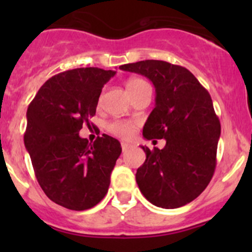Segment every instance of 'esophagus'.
<instances>
[{
	"mask_svg": "<svg viewBox=\"0 0 252 252\" xmlns=\"http://www.w3.org/2000/svg\"><path fill=\"white\" fill-rule=\"evenodd\" d=\"M121 148H122V151H126L128 148H130V145H128L127 142H121Z\"/></svg>",
	"mask_w": 252,
	"mask_h": 252,
	"instance_id": "34e87169",
	"label": "esophagus"
}]
</instances>
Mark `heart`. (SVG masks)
Wrapping results in <instances>:
<instances>
[{"mask_svg": "<svg viewBox=\"0 0 252 252\" xmlns=\"http://www.w3.org/2000/svg\"><path fill=\"white\" fill-rule=\"evenodd\" d=\"M144 83H145V82L142 81V79H139V78H131V79L127 81V83H126V88H127V91H131ZM107 128H108V131H110L111 133H113V135L120 137H130L133 132V125L126 121L110 122L108 126H107Z\"/></svg>", "mask_w": 252, "mask_h": 252, "instance_id": "b5f03b06", "label": "heart"}]
</instances>
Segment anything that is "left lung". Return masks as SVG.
Listing matches in <instances>:
<instances>
[{"instance_id":"1","label":"left lung","mask_w":252,"mask_h":252,"mask_svg":"<svg viewBox=\"0 0 252 252\" xmlns=\"http://www.w3.org/2000/svg\"><path fill=\"white\" fill-rule=\"evenodd\" d=\"M120 69L153 82L155 107L142 135L146 140L166 141L164 149L141 146L146 160L136 171L140 190L161 208L190 203L212 179L221 135L208 91L188 69L162 60H142Z\"/></svg>"}]
</instances>
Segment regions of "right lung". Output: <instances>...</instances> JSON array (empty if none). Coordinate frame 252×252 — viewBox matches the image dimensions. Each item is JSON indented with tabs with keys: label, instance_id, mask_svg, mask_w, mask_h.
I'll use <instances>...</instances> for the list:
<instances>
[{
	"label": "right lung",
	"instance_id": "obj_1",
	"mask_svg": "<svg viewBox=\"0 0 252 252\" xmlns=\"http://www.w3.org/2000/svg\"><path fill=\"white\" fill-rule=\"evenodd\" d=\"M115 74L101 68L59 73L29 104L24 142L36 179L51 201L68 209L92 208L108 192L121 144L106 133L91 144L79 131L90 126L102 88Z\"/></svg>",
	"mask_w": 252,
	"mask_h": 252
}]
</instances>
